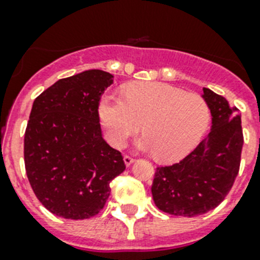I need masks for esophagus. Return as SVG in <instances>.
<instances>
[{
  "label": "esophagus",
  "instance_id": "esophagus-1",
  "mask_svg": "<svg viewBox=\"0 0 260 260\" xmlns=\"http://www.w3.org/2000/svg\"><path fill=\"white\" fill-rule=\"evenodd\" d=\"M134 161H135L134 157H131V156H128V155L124 156V163H125L126 167H129L131 164H134Z\"/></svg>",
  "mask_w": 260,
  "mask_h": 260
}]
</instances>
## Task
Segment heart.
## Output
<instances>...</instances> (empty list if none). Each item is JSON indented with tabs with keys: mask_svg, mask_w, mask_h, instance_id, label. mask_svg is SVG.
Listing matches in <instances>:
<instances>
[{
	"mask_svg": "<svg viewBox=\"0 0 260 260\" xmlns=\"http://www.w3.org/2000/svg\"><path fill=\"white\" fill-rule=\"evenodd\" d=\"M105 136L115 148H123L143 124L145 135L136 143L143 151L174 163L188 155L202 140L210 121V109L202 96L163 82H132L123 97L105 93L99 103Z\"/></svg>",
	"mask_w": 260,
	"mask_h": 260,
	"instance_id": "b5f03b06",
	"label": "heart"
}]
</instances>
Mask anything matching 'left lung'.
I'll return each mask as SVG.
<instances>
[{
	"mask_svg": "<svg viewBox=\"0 0 260 260\" xmlns=\"http://www.w3.org/2000/svg\"><path fill=\"white\" fill-rule=\"evenodd\" d=\"M202 97L212 117L210 134L181 161L156 168L151 188L156 207L175 216L191 218L214 210L239 171L243 147L239 112L208 88H203Z\"/></svg>",
	"mask_w": 260,
	"mask_h": 260,
	"instance_id": "1",
	"label": "left lung"
}]
</instances>
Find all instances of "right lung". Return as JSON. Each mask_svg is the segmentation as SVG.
<instances>
[{
	"mask_svg": "<svg viewBox=\"0 0 260 260\" xmlns=\"http://www.w3.org/2000/svg\"><path fill=\"white\" fill-rule=\"evenodd\" d=\"M113 75L90 69L56 81L33 103L24 140L25 170L52 214L82 220L97 215L123 156L101 135L99 103Z\"/></svg>",
	"mask_w": 260,
	"mask_h": 260,
	"instance_id": "add662e5",
	"label": "right lung"
}]
</instances>
